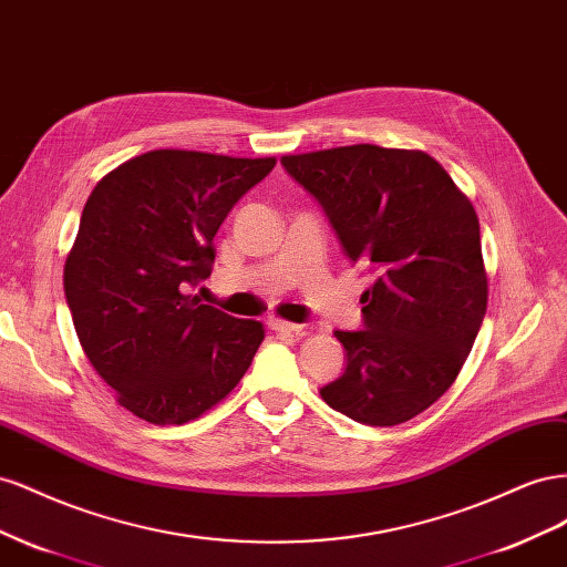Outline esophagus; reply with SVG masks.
Listing matches in <instances>:
<instances>
[{
	"instance_id": "esophagus-1",
	"label": "esophagus",
	"mask_w": 567,
	"mask_h": 567,
	"mask_svg": "<svg viewBox=\"0 0 567 567\" xmlns=\"http://www.w3.org/2000/svg\"><path fill=\"white\" fill-rule=\"evenodd\" d=\"M268 328L275 330V332H280V334H299L301 332V326H297V322H287V320H280V318H270Z\"/></svg>"
}]
</instances>
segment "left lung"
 Wrapping results in <instances>:
<instances>
[{"mask_svg": "<svg viewBox=\"0 0 567 567\" xmlns=\"http://www.w3.org/2000/svg\"><path fill=\"white\" fill-rule=\"evenodd\" d=\"M280 164L375 275L363 328L334 332L347 368L320 396L355 423H406L454 384L487 313L475 208L425 152L351 144Z\"/></svg>", "mask_w": 567, "mask_h": 567, "instance_id": "left-lung-1", "label": "left lung"}]
</instances>
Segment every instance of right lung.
I'll return each instance as SVG.
<instances>
[{"label": "right lung", "instance_id": "add662e5", "mask_svg": "<svg viewBox=\"0 0 567 567\" xmlns=\"http://www.w3.org/2000/svg\"><path fill=\"white\" fill-rule=\"evenodd\" d=\"M275 158L156 150L92 189L63 268L73 326L92 368L123 409L183 425L228 396L264 342L192 297L212 275L214 237Z\"/></svg>", "mask_w": 567, "mask_h": 567}]
</instances>
